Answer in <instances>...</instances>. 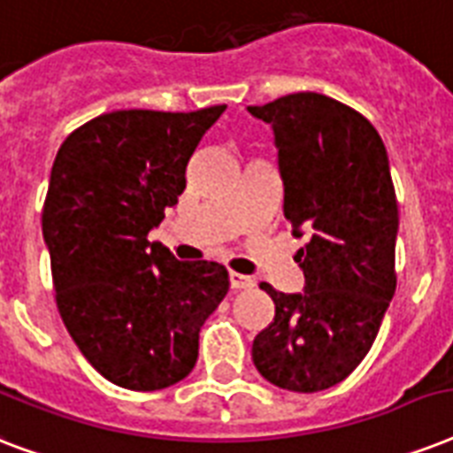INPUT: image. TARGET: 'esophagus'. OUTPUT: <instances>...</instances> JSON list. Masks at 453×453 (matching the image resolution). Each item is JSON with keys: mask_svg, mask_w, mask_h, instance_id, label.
<instances>
[{"mask_svg": "<svg viewBox=\"0 0 453 453\" xmlns=\"http://www.w3.org/2000/svg\"><path fill=\"white\" fill-rule=\"evenodd\" d=\"M254 280L247 275H240V273H230V287L234 291H242V289H251L254 287Z\"/></svg>", "mask_w": 453, "mask_h": 453, "instance_id": "esophagus-1", "label": "esophagus"}]
</instances>
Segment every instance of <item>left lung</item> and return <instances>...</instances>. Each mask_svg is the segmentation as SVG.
Wrapping results in <instances>:
<instances>
[{
  "mask_svg": "<svg viewBox=\"0 0 453 453\" xmlns=\"http://www.w3.org/2000/svg\"><path fill=\"white\" fill-rule=\"evenodd\" d=\"M249 112L273 124L284 180V219L308 234L296 251L303 294H282L254 338L256 369L273 386L319 393L350 376L372 350L395 296L397 197L386 145L357 110L329 96L289 94Z\"/></svg>",
  "mask_w": 453,
  "mask_h": 453,
  "instance_id": "8db88e82",
  "label": "left lung"
}]
</instances>
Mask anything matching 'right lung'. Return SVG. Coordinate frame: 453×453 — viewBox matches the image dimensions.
I'll return each mask as SVG.
<instances>
[{
    "mask_svg": "<svg viewBox=\"0 0 453 453\" xmlns=\"http://www.w3.org/2000/svg\"><path fill=\"white\" fill-rule=\"evenodd\" d=\"M223 112H105L74 129L53 162L42 230L56 305L88 365L127 390L183 380L202 324L230 289L220 263L178 261L148 240Z\"/></svg>",
    "mask_w": 453,
    "mask_h": 453,
    "instance_id": "add662e5",
    "label": "right lung"
}]
</instances>
